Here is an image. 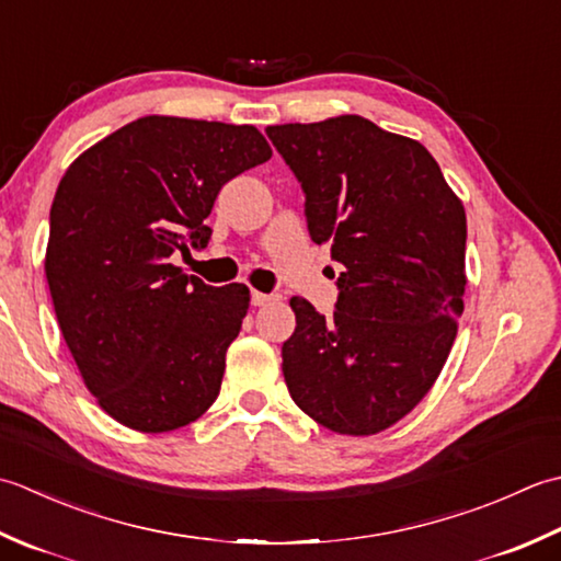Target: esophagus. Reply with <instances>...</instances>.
<instances>
[{"mask_svg":"<svg viewBox=\"0 0 561 561\" xmlns=\"http://www.w3.org/2000/svg\"><path fill=\"white\" fill-rule=\"evenodd\" d=\"M276 300V295H266V293H259V290H251V305L254 307H266Z\"/></svg>","mask_w":561,"mask_h":561,"instance_id":"1","label":"esophagus"}]
</instances>
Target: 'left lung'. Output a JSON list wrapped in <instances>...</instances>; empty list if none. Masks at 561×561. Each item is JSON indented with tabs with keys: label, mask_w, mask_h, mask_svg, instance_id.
I'll return each instance as SVG.
<instances>
[{
	"label": "left lung",
	"mask_w": 561,
	"mask_h": 561,
	"mask_svg": "<svg viewBox=\"0 0 561 561\" xmlns=\"http://www.w3.org/2000/svg\"><path fill=\"white\" fill-rule=\"evenodd\" d=\"M300 181L307 230L341 264L334 314L293 297V402L336 433L407 416L440 375L465 302L467 217L424 145L368 118L268 125Z\"/></svg>",
	"instance_id": "left-lung-1"
}]
</instances>
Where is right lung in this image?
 <instances>
[{"label": "right lung", "instance_id": "add662e5", "mask_svg": "<svg viewBox=\"0 0 561 561\" xmlns=\"http://www.w3.org/2000/svg\"><path fill=\"white\" fill-rule=\"evenodd\" d=\"M268 159L254 125L145 116L65 171L45 276L84 385L123 426L174 431L220 394L249 288H213L169 259L208 247L217 193Z\"/></svg>", "mask_w": 561, "mask_h": 561}]
</instances>
